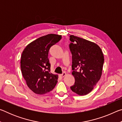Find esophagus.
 <instances>
[{
	"label": "esophagus",
	"instance_id": "34e87169",
	"mask_svg": "<svg viewBox=\"0 0 122 122\" xmlns=\"http://www.w3.org/2000/svg\"><path fill=\"white\" fill-rule=\"evenodd\" d=\"M66 75V72H63V73H62V74H61L60 75V76L61 77H63L64 76H65Z\"/></svg>",
	"mask_w": 122,
	"mask_h": 122
}]
</instances>
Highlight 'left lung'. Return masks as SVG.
I'll use <instances>...</instances> for the list:
<instances>
[{
	"label": "left lung",
	"instance_id": "obj_1",
	"mask_svg": "<svg viewBox=\"0 0 122 122\" xmlns=\"http://www.w3.org/2000/svg\"><path fill=\"white\" fill-rule=\"evenodd\" d=\"M69 39L71 42L69 48L72 54V75L75 81L71 89L78 95H86L100 80L104 55L95 43L73 35Z\"/></svg>",
	"mask_w": 122,
	"mask_h": 122
}]
</instances>
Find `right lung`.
Instances as JSON below:
<instances>
[{"mask_svg":"<svg viewBox=\"0 0 122 122\" xmlns=\"http://www.w3.org/2000/svg\"><path fill=\"white\" fill-rule=\"evenodd\" d=\"M61 36L49 34L38 38L24 49L20 61L22 76L35 94H45L56 86L58 75L51 73L48 58L49 48L61 40Z\"/></svg>","mask_w":122,"mask_h":122,"instance_id":"obj_1","label":"right lung"}]
</instances>
